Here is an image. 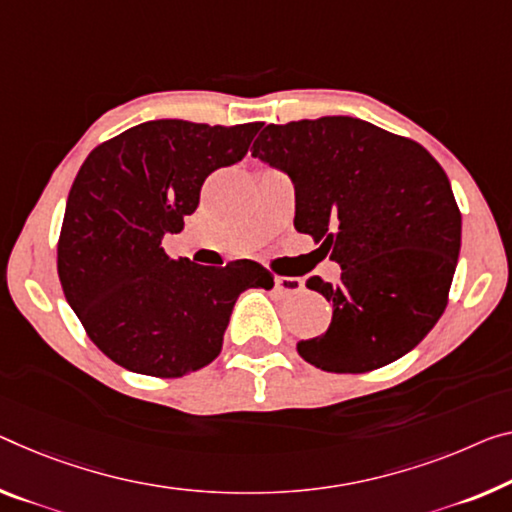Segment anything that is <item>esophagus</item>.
Here are the masks:
<instances>
[{"label":"esophagus","instance_id":"esophagus-1","mask_svg":"<svg viewBox=\"0 0 512 512\" xmlns=\"http://www.w3.org/2000/svg\"><path fill=\"white\" fill-rule=\"evenodd\" d=\"M274 286H277L281 295H295V293H302L304 281L300 277H277L274 279Z\"/></svg>","mask_w":512,"mask_h":512}]
</instances>
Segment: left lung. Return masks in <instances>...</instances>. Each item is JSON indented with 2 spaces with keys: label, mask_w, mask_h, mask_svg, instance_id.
Masks as SVG:
<instances>
[{
  "label": "left lung",
  "mask_w": 512,
  "mask_h": 512,
  "mask_svg": "<svg viewBox=\"0 0 512 512\" xmlns=\"http://www.w3.org/2000/svg\"><path fill=\"white\" fill-rule=\"evenodd\" d=\"M251 155L295 187V229L341 279H306L332 304L327 332L297 343L329 373H366L414 350L448 302L462 217L439 162L412 139L352 116L267 125Z\"/></svg>",
  "instance_id": "left-lung-1"
}]
</instances>
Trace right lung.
Returning a JSON list of instances; mask_svg holds the SVG:
<instances>
[{
	"label": "right lung",
	"instance_id": "right-lung-1",
	"mask_svg": "<svg viewBox=\"0 0 512 512\" xmlns=\"http://www.w3.org/2000/svg\"><path fill=\"white\" fill-rule=\"evenodd\" d=\"M263 123L162 119L93 148L70 187L57 249L61 288L105 355L132 373L183 377L222 352L247 288L274 286L254 261H174L162 249L199 206L212 171L247 155Z\"/></svg>",
	"mask_w": 512,
	"mask_h": 512
}]
</instances>
